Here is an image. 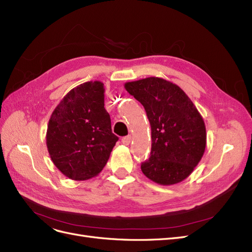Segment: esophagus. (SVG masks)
Masks as SVG:
<instances>
[{"instance_id":"34e87169","label":"esophagus","mask_w":252,"mask_h":252,"mask_svg":"<svg viewBox=\"0 0 252 252\" xmlns=\"http://www.w3.org/2000/svg\"><path fill=\"white\" fill-rule=\"evenodd\" d=\"M131 142V135H127V136H124L123 139H122V143H123L124 145H129Z\"/></svg>"}]
</instances>
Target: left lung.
I'll list each match as a JSON object with an SVG mask.
<instances>
[{
  "label": "left lung",
  "instance_id": "8db88e82",
  "mask_svg": "<svg viewBox=\"0 0 252 252\" xmlns=\"http://www.w3.org/2000/svg\"><path fill=\"white\" fill-rule=\"evenodd\" d=\"M145 108L151 127L150 158L142 172L152 182L168 186L188 178L206 148L204 120L177 84L150 77L124 84Z\"/></svg>",
  "mask_w": 252,
  "mask_h": 252
}]
</instances>
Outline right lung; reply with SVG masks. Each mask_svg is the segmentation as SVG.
I'll list each match as a JSON object with an SVG mask.
<instances>
[{"label":"right lung","mask_w":252,"mask_h":252,"mask_svg":"<svg viewBox=\"0 0 252 252\" xmlns=\"http://www.w3.org/2000/svg\"><path fill=\"white\" fill-rule=\"evenodd\" d=\"M104 93L100 81L83 83L71 89L51 113L47 149L57 168L71 180L96 177L119 140L111 131Z\"/></svg>","instance_id":"obj_1"}]
</instances>
